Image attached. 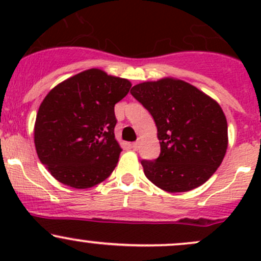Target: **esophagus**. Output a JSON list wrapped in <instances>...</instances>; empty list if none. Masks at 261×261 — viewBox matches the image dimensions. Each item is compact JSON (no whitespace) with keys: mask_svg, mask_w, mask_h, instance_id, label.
<instances>
[{"mask_svg":"<svg viewBox=\"0 0 261 261\" xmlns=\"http://www.w3.org/2000/svg\"><path fill=\"white\" fill-rule=\"evenodd\" d=\"M139 145H140L139 142H134V143H131V147H133V149H135V151H136V149L139 148Z\"/></svg>","mask_w":261,"mask_h":261,"instance_id":"34e87169","label":"esophagus"}]
</instances>
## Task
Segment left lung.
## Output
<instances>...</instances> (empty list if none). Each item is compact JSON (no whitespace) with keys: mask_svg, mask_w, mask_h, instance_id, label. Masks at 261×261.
Segmentation results:
<instances>
[{"mask_svg":"<svg viewBox=\"0 0 261 261\" xmlns=\"http://www.w3.org/2000/svg\"><path fill=\"white\" fill-rule=\"evenodd\" d=\"M130 93L157 126L160 157L141 161L148 180L168 193H184L207 181L228 146L220 104L190 83L170 77L139 83Z\"/></svg>","mask_w":261,"mask_h":261,"instance_id":"1","label":"left lung"}]
</instances>
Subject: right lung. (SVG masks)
<instances>
[{
    "label": "right lung",
    "instance_id": "1",
    "mask_svg": "<svg viewBox=\"0 0 261 261\" xmlns=\"http://www.w3.org/2000/svg\"><path fill=\"white\" fill-rule=\"evenodd\" d=\"M130 88L128 80L91 68L47 93L35 119L34 143L56 180L88 189L112 174L122 151L114 135V107Z\"/></svg>",
    "mask_w": 261,
    "mask_h": 261
}]
</instances>
